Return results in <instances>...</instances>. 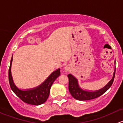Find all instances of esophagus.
Instances as JSON below:
<instances>
[{
	"label": "esophagus",
	"instance_id": "obj_1",
	"mask_svg": "<svg viewBox=\"0 0 123 123\" xmlns=\"http://www.w3.org/2000/svg\"><path fill=\"white\" fill-rule=\"evenodd\" d=\"M69 70V68L68 67V66L65 67V71H68Z\"/></svg>",
	"mask_w": 123,
	"mask_h": 123
}]
</instances>
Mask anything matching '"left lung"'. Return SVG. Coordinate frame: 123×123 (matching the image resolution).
Returning a JSON list of instances; mask_svg holds the SVG:
<instances>
[{"label": "left lung", "mask_w": 123, "mask_h": 123, "mask_svg": "<svg viewBox=\"0 0 123 123\" xmlns=\"http://www.w3.org/2000/svg\"><path fill=\"white\" fill-rule=\"evenodd\" d=\"M114 63L115 70L113 73V76H112V79L104 87L99 89V90H95V91H89V90L83 89L79 86V81H78L77 79L72 74H68V77L69 79L68 89L71 96L77 100H87L95 99L103 95L105 92H106L110 89L114 81L115 73V61Z\"/></svg>", "instance_id": "left-lung-1"}]
</instances>
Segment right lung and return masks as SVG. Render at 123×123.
<instances>
[{
    "label": "right lung",
    "mask_w": 123,
    "mask_h": 123,
    "mask_svg": "<svg viewBox=\"0 0 123 123\" xmlns=\"http://www.w3.org/2000/svg\"><path fill=\"white\" fill-rule=\"evenodd\" d=\"M12 59L13 58L12 56L9 69V81L13 93L23 102L30 105H39L45 102L49 97L50 89L53 83L60 75V68L57 69L52 72L44 82L36 87L22 90L15 85L13 80L11 74Z\"/></svg>",
    "instance_id": "obj_1"
}]
</instances>
